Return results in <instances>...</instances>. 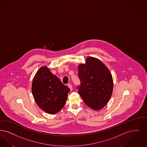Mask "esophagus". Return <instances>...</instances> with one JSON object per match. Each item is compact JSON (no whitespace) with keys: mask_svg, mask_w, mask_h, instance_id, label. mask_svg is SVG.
<instances>
[{"mask_svg":"<svg viewBox=\"0 0 147 147\" xmlns=\"http://www.w3.org/2000/svg\"><path fill=\"white\" fill-rule=\"evenodd\" d=\"M67 86H68V87L71 90H72V84H68Z\"/></svg>","mask_w":147,"mask_h":147,"instance_id":"obj_1","label":"esophagus"}]
</instances>
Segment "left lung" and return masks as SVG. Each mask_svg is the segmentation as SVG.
<instances>
[{"label":"left lung","mask_w":147,"mask_h":147,"mask_svg":"<svg viewBox=\"0 0 147 147\" xmlns=\"http://www.w3.org/2000/svg\"><path fill=\"white\" fill-rule=\"evenodd\" d=\"M80 95L90 108L99 110L108 102L113 90L112 75L107 67L95 57H88L78 66Z\"/></svg>","instance_id":"8db88e82"}]
</instances>
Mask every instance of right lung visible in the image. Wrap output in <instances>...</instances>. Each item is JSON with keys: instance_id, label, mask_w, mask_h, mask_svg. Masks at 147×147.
I'll return each instance as SVG.
<instances>
[{"instance_id": "obj_1", "label": "right lung", "mask_w": 147, "mask_h": 147, "mask_svg": "<svg viewBox=\"0 0 147 147\" xmlns=\"http://www.w3.org/2000/svg\"><path fill=\"white\" fill-rule=\"evenodd\" d=\"M70 90L47 66L39 69L32 82V94L36 102L51 114L57 113L64 107Z\"/></svg>"}]
</instances>
